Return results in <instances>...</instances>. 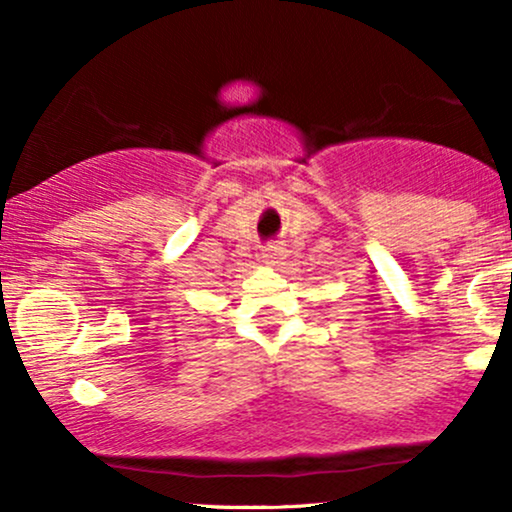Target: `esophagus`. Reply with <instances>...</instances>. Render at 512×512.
I'll use <instances>...</instances> for the list:
<instances>
[{"label": "esophagus", "mask_w": 512, "mask_h": 512, "mask_svg": "<svg viewBox=\"0 0 512 512\" xmlns=\"http://www.w3.org/2000/svg\"><path fill=\"white\" fill-rule=\"evenodd\" d=\"M284 248H279V245H267V248L262 250V260L264 264H269V267H279L281 262H284Z\"/></svg>", "instance_id": "1"}]
</instances>
